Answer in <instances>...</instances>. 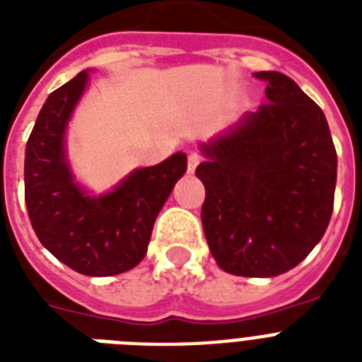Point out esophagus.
<instances>
[{
	"label": "esophagus",
	"instance_id": "esophagus-1",
	"mask_svg": "<svg viewBox=\"0 0 362 362\" xmlns=\"http://www.w3.org/2000/svg\"><path fill=\"white\" fill-rule=\"evenodd\" d=\"M199 161H201V156H199L197 152H189V156H187V173H189V175L195 173Z\"/></svg>",
	"mask_w": 362,
	"mask_h": 362
}]
</instances>
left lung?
Here are the masks:
<instances>
[{
  "instance_id": "left-lung-1",
  "label": "left lung",
  "mask_w": 362,
  "mask_h": 362,
  "mask_svg": "<svg viewBox=\"0 0 362 362\" xmlns=\"http://www.w3.org/2000/svg\"><path fill=\"white\" fill-rule=\"evenodd\" d=\"M267 101L201 144L204 237L221 270L270 278L297 267L331 221L337 150L323 110L278 71Z\"/></svg>"
}]
</instances>
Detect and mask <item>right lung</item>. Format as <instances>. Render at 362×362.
Instances as JSON below:
<instances>
[{"instance_id": "obj_1", "label": "right lung", "mask_w": 362, "mask_h": 362, "mask_svg": "<svg viewBox=\"0 0 362 362\" xmlns=\"http://www.w3.org/2000/svg\"><path fill=\"white\" fill-rule=\"evenodd\" d=\"M88 71L48 95L37 116L24 161L25 206L41 244L86 276H115L141 263L153 221L187 169L184 152L141 167L103 195L75 180L65 131L88 86Z\"/></svg>"}]
</instances>
